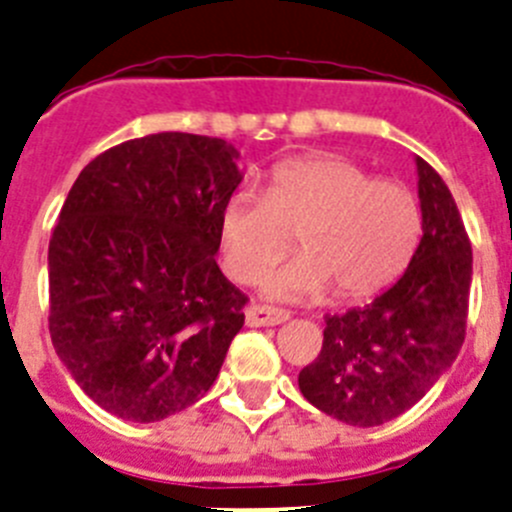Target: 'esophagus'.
Here are the masks:
<instances>
[{"mask_svg": "<svg viewBox=\"0 0 512 512\" xmlns=\"http://www.w3.org/2000/svg\"><path fill=\"white\" fill-rule=\"evenodd\" d=\"M247 326H278L290 319V313L273 306H250L245 313Z\"/></svg>", "mask_w": 512, "mask_h": 512, "instance_id": "34e87169", "label": "esophagus"}]
</instances>
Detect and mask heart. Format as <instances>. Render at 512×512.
Returning a JSON list of instances; mask_svg holds the SVG:
<instances>
[{
  "label": "heart",
  "instance_id": "heart-1",
  "mask_svg": "<svg viewBox=\"0 0 512 512\" xmlns=\"http://www.w3.org/2000/svg\"><path fill=\"white\" fill-rule=\"evenodd\" d=\"M301 255L270 270L262 293L278 301H362L403 275L423 234L416 193L334 155L275 165L265 193L237 188L222 204L216 245L229 278L252 283L288 250Z\"/></svg>",
  "mask_w": 512,
  "mask_h": 512
}]
</instances>
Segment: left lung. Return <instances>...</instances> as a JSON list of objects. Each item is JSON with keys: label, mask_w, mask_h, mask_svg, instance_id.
I'll list each match as a JSON object with an SVG mask.
<instances>
[{"label": "left lung", "mask_w": 512, "mask_h": 512, "mask_svg": "<svg viewBox=\"0 0 512 512\" xmlns=\"http://www.w3.org/2000/svg\"><path fill=\"white\" fill-rule=\"evenodd\" d=\"M423 237L405 273L367 306L326 316L319 357L298 388L326 416L380 426L418 403L454 365L464 342L472 245L454 196L416 158Z\"/></svg>", "instance_id": "1"}]
</instances>
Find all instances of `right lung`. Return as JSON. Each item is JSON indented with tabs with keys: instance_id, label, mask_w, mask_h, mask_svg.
<instances>
[{
	"instance_id": "right-lung-1",
	"label": "right lung",
	"mask_w": 512,
	"mask_h": 512,
	"mask_svg": "<svg viewBox=\"0 0 512 512\" xmlns=\"http://www.w3.org/2000/svg\"><path fill=\"white\" fill-rule=\"evenodd\" d=\"M227 140L158 132L91 160L48 247L50 339L112 416L153 423L214 385L247 296L216 265L245 173Z\"/></svg>"
}]
</instances>
